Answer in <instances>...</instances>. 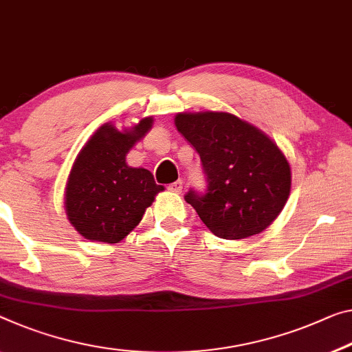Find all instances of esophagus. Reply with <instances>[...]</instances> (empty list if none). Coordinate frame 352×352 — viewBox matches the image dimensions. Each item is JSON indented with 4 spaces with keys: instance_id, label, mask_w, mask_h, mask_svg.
Wrapping results in <instances>:
<instances>
[{
    "instance_id": "34e87169",
    "label": "esophagus",
    "mask_w": 352,
    "mask_h": 352,
    "mask_svg": "<svg viewBox=\"0 0 352 352\" xmlns=\"http://www.w3.org/2000/svg\"><path fill=\"white\" fill-rule=\"evenodd\" d=\"M168 190L170 192H175V193H181L182 192V181H176V182L170 184Z\"/></svg>"
}]
</instances>
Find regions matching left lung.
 Segmentation results:
<instances>
[{"instance_id":"8db88e82","label":"left lung","mask_w":352,"mask_h":352,"mask_svg":"<svg viewBox=\"0 0 352 352\" xmlns=\"http://www.w3.org/2000/svg\"><path fill=\"white\" fill-rule=\"evenodd\" d=\"M176 127L199 154L208 186L184 199L221 239L266 230L291 188L289 164L266 133L230 113H181Z\"/></svg>"}]
</instances>
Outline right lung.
<instances>
[{
  "instance_id": "right-lung-1",
  "label": "right lung",
  "mask_w": 352,
  "mask_h": 352,
  "mask_svg": "<svg viewBox=\"0 0 352 352\" xmlns=\"http://www.w3.org/2000/svg\"><path fill=\"white\" fill-rule=\"evenodd\" d=\"M151 124L146 118L131 132L100 127L78 154L66 187V210L86 239L120 242L140 223L155 193L164 190L151 171L126 164L129 149Z\"/></svg>"
}]
</instances>
